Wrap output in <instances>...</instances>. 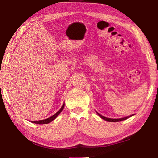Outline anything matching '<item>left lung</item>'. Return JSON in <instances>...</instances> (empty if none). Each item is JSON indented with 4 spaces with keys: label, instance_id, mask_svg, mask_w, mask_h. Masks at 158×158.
<instances>
[{
    "label": "left lung",
    "instance_id": "8db88e82",
    "mask_svg": "<svg viewBox=\"0 0 158 158\" xmlns=\"http://www.w3.org/2000/svg\"><path fill=\"white\" fill-rule=\"evenodd\" d=\"M98 115L100 117H101L102 119H103L104 120L107 121V122H120V121L125 120V119H127V118H129L130 117L133 115H130V116H127V117H123V118H120V119H111V118H107V117H104V116H102V115H100L99 113H98Z\"/></svg>",
    "mask_w": 158,
    "mask_h": 158
}]
</instances>
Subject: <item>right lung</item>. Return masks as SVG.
Instances as JSON below:
<instances>
[{
	"label": "right lung",
	"instance_id": "obj_1",
	"mask_svg": "<svg viewBox=\"0 0 158 158\" xmlns=\"http://www.w3.org/2000/svg\"><path fill=\"white\" fill-rule=\"evenodd\" d=\"M64 107V104H63V105L61 107V109H60L58 112H57L56 114H54L53 115H52V117H49V118H48V119H43V120H40V121H32V122L34 123H36V124H46V123H48L49 122H52L53 119H55L56 117H58L59 114L62 112V110H63Z\"/></svg>",
	"mask_w": 158,
	"mask_h": 158
}]
</instances>
